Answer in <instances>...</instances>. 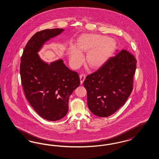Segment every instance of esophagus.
I'll return each instance as SVG.
<instances>
[{
    "mask_svg": "<svg viewBox=\"0 0 159 159\" xmlns=\"http://www.w3.org/2000/svg\"><path fill=\"white\" fill-rule=\"evenodd\" d=\"M86 76L84 74H81L80 75V84H83V83L84 82V80H85Z\"/></svg>",
    "mask_w": 159,
    "mask_h": 159,
    "instance_id": "obj_1",
    "label": "esophagus"
}]
</instances>
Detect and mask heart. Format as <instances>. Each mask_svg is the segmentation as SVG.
<instances>
[{
    "label": "heart",
    "mask_w": 159,
    "mask_h": 159,
    "mask_svg": "<svg viewBox=\"0 0 159 159\" xmlns=\"http://www.w3.org/2000/svg\"><path fill=\"white\" fill-rule=\"evenodd\" d=\"M115 47L114 40L98 34H87L78 41L77 47L71 45L69 50L70 63L75 68L79 67L83 60V53H86V61L93 69L105 63Z\"/></svg>",
    "instance_id": "heart-1"
}]
</instances>
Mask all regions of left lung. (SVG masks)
I'll return each instance as SVG.
<instances>
[{
  "label": "left lung",
  "mask_w": 159,
  "mask_h": 159,
  "mask_svg": "<svg viewBox=\"0 0 159 159\" xmlns=\"http://www.w3.org/2000/svg\"><path fill=\"white\" fill-rule=\"evenodd\" d=\"M115 54L101 68L87 76L83 83L88 108L97 116L114 114L125 103L133 90L136 59L127 50H117Z\"/></svg>",
  "instance_id": "left-lung-1"
}]
</instances>
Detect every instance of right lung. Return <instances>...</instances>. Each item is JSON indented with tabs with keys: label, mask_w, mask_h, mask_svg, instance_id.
Returning a JSON list of instances; mask_svg holds the SVG:
<instances>
[{
	"label": "right lung",
	"mask_w": 159,
	"mask_h": 159,
	"mask_svg": "<svg viewBox=\"0 0 159 159\" xmlns=\"http://www.w3.org/2000/svg\"><path fill=\"white\" fill-rule=\"evenodd\" d=\"M64 31L55 28L37 32L27 43L21 57L20 75L26 98L36 112L48 121L66 116L69 98L80 85L77 72L66 67L62 59L47 63L38 54L47 41Z\"/></svg>",
	"instance_id": "right-lung-1"
}]
</instances>
